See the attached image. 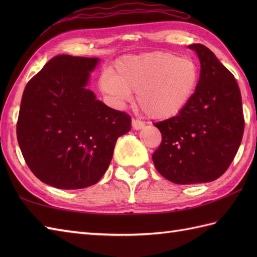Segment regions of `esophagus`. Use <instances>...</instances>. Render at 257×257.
Wrapping results in <instances>:
<instances>
[{
    "label": "esophagus",
    "instance_id": "34e87169",
    "mask_svg": "<svg viewBox=\"0 0 257 257\" xmlns=\"http://www.w3.org/2000/svg\"><path fill=\"white\" fill-rule=\"evenodd\" d=\"M132 124H133V128L135 130H140L145 127V122L140 121V120H137V119H133Z\"/></svg>",
    "mask_w": 257,
    "mask_h": 257
}]
</instances>
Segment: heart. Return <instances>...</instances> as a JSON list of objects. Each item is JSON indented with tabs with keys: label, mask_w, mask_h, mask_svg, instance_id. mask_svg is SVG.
I'll list each match as a JSON object with an SVG mask.
<instances>
[{
	"label": "heart",
	"mask_w": 257,
	"mask_h": 257,
	"mask_svg": "<svg viewBox=\"0 0 257 257\" xmlns=\"http://www.w3.org/2000/svg\"><path fill=\"white\" fill-rule=\"evenodd\" d=\"M200 81V69L190 58L168 52L124 56L114 64L113 73H103L100 90L118 102L137 91L139 107L155 119L177 116L189 105Z\"/></svg>",
	"instance_id": "obj_1"
}]
</instances>
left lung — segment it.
I'll return each mask as SVG.
<instances>
[{
  "label": "left lung",
  "mask_w": 257,
  "mask_h": 257,
  "mask_svg": "<svg viewBox=\"0 0 257 257\" xmlns=\"http://www.w3.org/2000/svg\"><path fill=\"white\" fill-rule=\"evenodd\" d=\"M201 64L198 89L177 116L156 122L162 136L154 155L163 178L177 184L214 181L230 167L244 133L236 79L211 50L189 45Z\"/></svg>",
  "instance_id": "obj_1"
}]
</instances>
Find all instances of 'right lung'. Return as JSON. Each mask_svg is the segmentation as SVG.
<instances>
[{
	"label": "right lung",
	"instance_id": "right-lung-1",
	"mask_svg": "<svg viewBox=\"0 0 257 257\" xmlns=\"http://www.w3.org/2000/svg\"><path fill=\"white\" fill-rule=\"evenodd\" d=\"M99 59L57 55L27 83L16 124L19 146L35 177L64 190L97 183L117 139L132 128L125 112L86 86Z\"/></svg>",
	"mask_w": 257,
	"mask_h": 257
}]
</instances>
